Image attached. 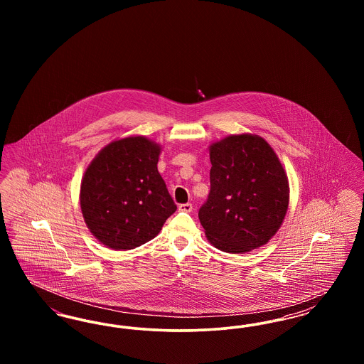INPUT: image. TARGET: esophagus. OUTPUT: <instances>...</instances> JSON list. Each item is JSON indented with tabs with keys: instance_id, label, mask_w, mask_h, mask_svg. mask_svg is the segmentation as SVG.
I'll use <instances>...</instances> for the list:
<instances>
[{
	"instance_id": "obj_1",
	"label": "esophagus",
	"mask_w": 364,
	"mask_h": 364,
	"mask_svg": "<svg viewBox=\"0 0 364 364\" xmlns=\"http://www.w3.org/2000/svg\"><path fill=\"white\" fill-rule=\"evenodd\" d=\"M192 208H193L192 203H183V205L178 206V210H180V211H184V213H191Z\"/></svg>"
}]
</instances>
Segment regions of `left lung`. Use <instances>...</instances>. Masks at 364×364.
Here are the masks:
<instances>
[{
  "label": "left lung",
  "instance_id": "left-lung-1",
  "mask_svg": "<svg viewBox=\"0 0 364 364\" xmlns=\"http://www.w3.org/2000/svg\"><path fill=\"white\" fill-rule=\"evenodd\" d=\"M210 192L199 208L208 242L242 254L269 242L282 224L289 186L264 139L232 135L210 146Z\"/></svg>",
  "mask_w": 364,
  "mask_h": 364
}]
</instances>
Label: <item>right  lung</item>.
<instances>
[{
    "instance_id": "obj_1",
    "label": "right lung",
    "mask_w": 364,
    "mask_h": 364,
    "mask_svg": "<svg viewBox=\"0 0 364 364\" xmlns=\"http://www.w3.org/2000/svg\"><path fill=\"white\" fill-rule=\"evenodd\" d=\"M161 147L143 136L114 140L87 168L80 208L88 229L113 250L154 239L177 206L156 169Z\"/></svg>"
}]
</instances>
